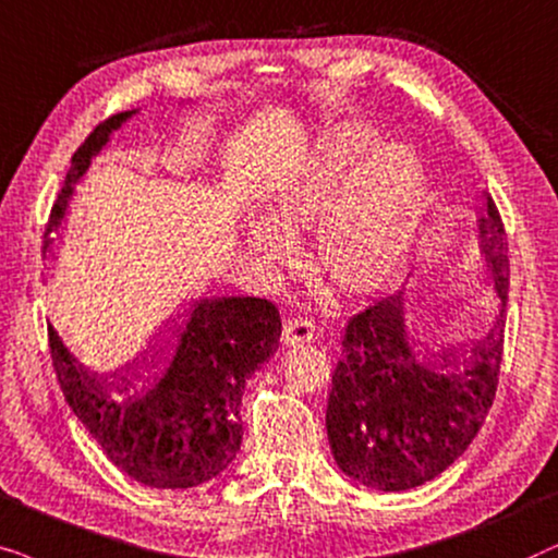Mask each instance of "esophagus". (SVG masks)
Returning a JSON list of instances; mask_svg holds the SVG:
<instances>
[{"label":"esophagus","mask_w":558,"mask_h":558,"mask_svg":"<svg viewBox=\"0 0 558 558\" xmlns=\"http://www.w3.org/2000/svg\"><path fill=\"white\" fill-rule=\"evenodd\" d=\"M280 339H283V344H288V347L316 339V324L306 316H291L283 326V337Z\"/></svg>","instance_id":"obj_1"}]
</instances>
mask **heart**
<instances>
[{
    "mask_svg": "<svg viewBox=\"0 0 558 558\" xmlns=\"http://www.w3.org/2000/svg\"><path fill=\"white\" fill-rule=\"evenodd\" d=\"M423 206V173L408 150L369 128H347L311 173L275 202L272 217L288 229L324 225L322 259L341 286H380L403 259ZM250 242L275 263L291 244L272 221L252 219Z\"/></svg>",
    "mask_w": 558,
    "mask_h": 558,
    "instance_id": "obj_1",
    "label": "heart"
}]
</instances>
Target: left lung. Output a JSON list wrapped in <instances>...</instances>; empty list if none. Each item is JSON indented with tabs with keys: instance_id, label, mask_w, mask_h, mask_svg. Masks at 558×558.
<instances>
[{
	"instance_id": "obj_1",
	"label": "left lung",
	"mask_w": 558,
	"mask_h": 558,
	"mask_svg": "<svg viewBox=\"0 0 558 558\" xmlns=\"http://www.w3.org/2000/svg\"><path fill=\"white\" fill-rule=\"evenodd\" d=\"M482 250L508 299V234L487 193ZM505 316L464 360L423 365L408 349L400 299L349 318L331 373L326 434L339 470L362 485L400 493L434 480L470 447L500 383Z\"/></svg>"
}]
</instances>
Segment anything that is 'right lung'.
I'll return each instance as SVG.
<instances>
[{
    "label": "right lung",
    "mask_w": 558,
    "mask_h": 558,
    "mask_svg": "<svg viewBox=\"0 0 558 558\" xmlns=\"http://www.w3.org/2000/svg\"><path fill=\"white\" fill-rule=\"evenodd\" d=\"M130 111L96 124L73 153L43 240L58 229L92 155ZM280 337L278 308L265 299L196 301L155 352L119 373L86 367L48 326L50 360L76 418L128 477L158 489H185L225 472L242 447L244 380L270 360Z\"/></svg>",
    "instance_id": "1"
}]
</instances>
